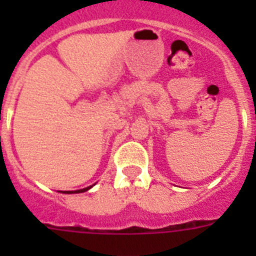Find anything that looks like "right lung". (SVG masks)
Returning <instances> with one entry per match:
<instances>
[{
    "instance_id": "obj_1",
    "label": "right lung",
    "mask_w": 256,
    "mask_h": 256,
    "mask_svg": "<svg viewBox=\"0 0 256 256\" xmlns=\"http://www.w3.org/2000/svg\"><path fill=\"white\" fill-rule=\"evenodd\" d=\"M92 186H90V187H86V188H82V190H76V191H64L62 192V194H80V192H86V191H88V190L91 188Z\"/></svg>"
}]
</instances>
